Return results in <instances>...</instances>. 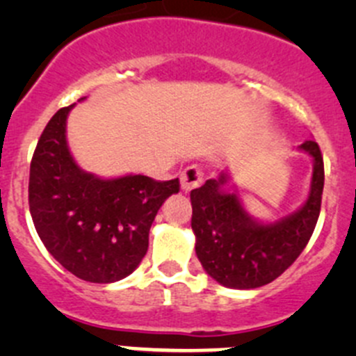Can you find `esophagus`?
<instances>
[{"label": "esophagus", "mask_w": 356, "mask_h": 356, "mask_svg": "<svg viewBox=\"0 0 356 356\" xmlns=\"http://www.w3.org/2000/svg\"><path fill=\"white\" fill-rule=\"evenodd\" d=\"M203 182V172L198 165H191V167L184 168L181 174V189L184 193H189L191 189L198 188Z\"/></svg>", "instance_id": "34e87169"}]
</instances>
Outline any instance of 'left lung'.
Masks as SVG:
<instances>
[{
  "instance_id": "8db88e82",
  "label": "left lung",
  "mask_w": 356,
  "mask_h": 356,
  "mask_svg": "<svg viewBox=\"0 0 356 356\" xmlns=\"http://www.w3.org/2000/svg\"><path fill=\"white\" fill-rule=\"evenodd\" d=\"M298 149L314 158L310 193L300 210L275 222H260L248 213L229 188V172L191 191L196 254L218 284L232 289L268 284L293 265L310 241L321 213L324 160L315 141H305Z\"/></svg>"
}]
</instances>
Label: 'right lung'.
Returning a JSON list of instances; mask_svg holds the SVG:
<instances>
[{"instance_id": "1", "label": "right lung", "mask_w": 356, "mask_h": 356, "mask_svg": "<svg viewBox=\"0 0 356 356\" xmlns=\"http://www.w3.org/2000/svg\"><path fill=\"white\" fill-rule=\"evenodd\" d=\"M84 99V98H81ZM60 108L35 146L29 177V208L42 245L75 277L108 284L138 268L148 251L149 227L179 179L146 175L102 179L84 172L67 145Z\"/></svg>"}]
</instances>
